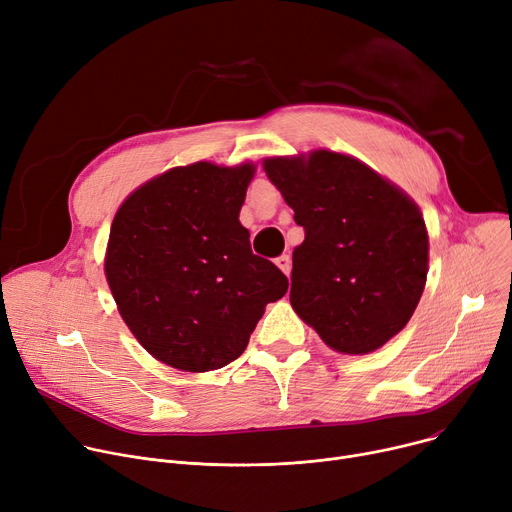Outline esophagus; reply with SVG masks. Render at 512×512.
<instances>
[{
    "instance_id": "1",
    "label": "esophagus",
    "mask_w": 512,
    "mask_h": 512,
    "mask_svg": "<svg viewBox=\"0 0 512 512\" xmlns=\"http://www.w3.org/2000/svg\"><path fill=\"white\" fill-rule=\"evenodd\" d=\"M275 262H277V266L283 270L285 275H289V273H291V256H289V254H281Z\"/></svg>"
}]
</instances>
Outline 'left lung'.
Returning <instances> with one entry per match:
<instances>
[{
    "instance_id": "left-lung-1",
    "label": "left lung",
    "mask_w": 512,
    "mask_h": 512,
    "mask_svg": "<svg viewBox=\"0 0 512 512\" xmlns=\"http://www.w3.org/2000/svg\"><path fill=\"white\" fill-rule=\"evenodd\" d=\"M306 239L293 250L289 302L339 353L382 347L413 316L428 277L419 206L366 163L333 150L264 159Z\"/></svg>"
}]
</instances>
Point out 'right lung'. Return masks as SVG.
Here are the masks:
<instances>
[{"mask_svg":"<svg viewBox=\"0 0 512 512\" xmlns=\"http://www.w3.org/2000/svg\"><path fill=\"white\" fill-rule=\"evenodd\" d=\"M256 167L198 161L132 192L109 231L105 277L119 314L159 362L208 372L248 347L266 304L289 287L252 254L239 210Z\"/></svg>","mask_w":512,"mask_h":512,"instance_id":"1","label":"right lung"}]
</instances>
